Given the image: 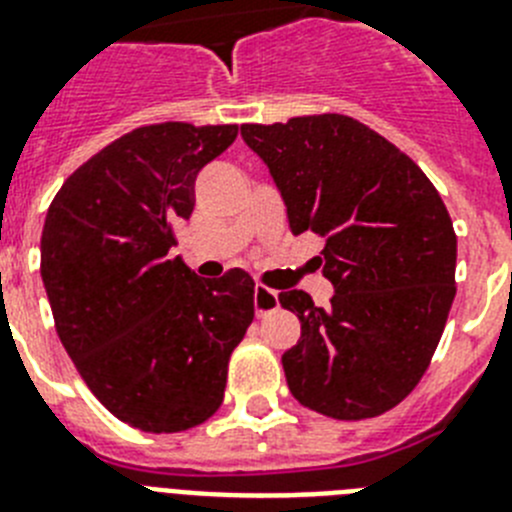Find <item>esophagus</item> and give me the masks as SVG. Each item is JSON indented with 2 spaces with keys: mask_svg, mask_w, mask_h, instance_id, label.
Here are the masks:
<instances>
[{
  "mask_svg": "<svg viewBox=\"0 0 512 512\" xmlns=\"http://www.w3.org/2000/svg\"><path fill=\"white\" fill-rule=\"evenodd\" d=\"M253 307H256V315H269L279 307V295L266 284H256L253 287Z\"/></svg>",
  "mask_w": 512,
  "mask_h": 512,
  "instance_id": "esophagus-1",
  "label": "esophagus"
}]
</instances>
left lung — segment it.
<instances>
[{
    "label": "left lung",
    "instance_id": "1",
    "mask_svg": "<svg viewBox=\"0 0 512 512\" xmlns=\"http://www.w3.org/2000/svg\"><path fill=\"white\" fill-rule=\"evenodd\" d=\"M287 205L292 233L325 238L328 307L279 292L302 336L282 356L289 392L336 420L400 405L431 366L456 295V233L408 153L348 115L241 125Z\"/></svg>",
    "mask_w": 512,
    "mask_h": 512
}]
</instances>
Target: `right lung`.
<instances>
[{"mask_svg": "<svg viewBox=\"0 0 512 512\" xmlns=\"http://www.w3.org/2000/svg\"><path fill=\"white\" fill-rule=\"evenodd\" d=\"M235 135L192 122L130 130L81 164L45 215L40 274L58 338L92 395L138 431L212 418L253 323L246 271L210 282L169 256L194 179Z\"/></svg>", "mask_w": 512, "mask_h": 512, "instance_id": "right-lung-1", "label": "right lung"}]
</instances>
